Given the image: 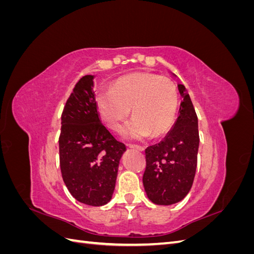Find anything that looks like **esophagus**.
<instances>
[{
  "instance_id": "esophagus-1",
  "label": "esophagus",
  "mask_w": 254,
  "mask_h": 254,
  "mask_svg": "<svg viewBox=\"0 0 254 254\" xmlns=\"http://www.w3.org/2000/svg\"><path fill=\"white\" fill-rule=\"evenodd\" d=\"M129 147H130V148H135V149H137V150H144V149H145L144 146L136 145V144H129Z\"/></svg>"
}]
</instances>
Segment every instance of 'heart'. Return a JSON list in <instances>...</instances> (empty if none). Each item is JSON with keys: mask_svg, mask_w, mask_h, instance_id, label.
I'll return each instance as SVG.
<instances>
[{"mask_svg": "<svg viewBox=\"0 0 254 254\" xmlns=\"http://www.w3.org/2000/svg\"><path fill=\"white\" fill-rule=\"evenodd\" d=\"M175 82L163 76L133 73L115 80L111 89L96 95L102 119L113 131H120L131 109L132 120L123 133L128 139L142 140L150 133L159 136L171 128L178 109Z\"/></svg>", "mask_w": 254, "mask_h": 254, "instance_id": "b5f03b06", "label": "heart"}]
</instances>
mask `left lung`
<instances>
[{"instance_id":"8db88e82","label":"left lung","mask_w":254,"mask_h":254,"mask_svg":"<svg viewBox=\"0 0 254 254\" xmlns=\"http://www.w3.org/2000/svg\"><path fill=\"white\" fill-rule=\"evenodd\" d=\"M179 117L164 140L145 149L143 184L150 200L161 205L178 202L188 195L197 167L198 119L186 87L179 83Z\"/></svg>"}]
</instances>
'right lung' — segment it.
<instances>
[{
  "instance_id": "obj_1",
  "label": "right lung",
  "mask_w": 254,
  "mask_h": 254,
  "mask_svg": "<svg viewBox=\"0 0 254 254\" xmlns=\"http://www.w3.org/2000/svg\"><path fill=\"white\" fill-rule=\"evenodd\" d=\"M93 78L92 75L82 76L64 105L59 162L63 179L76 200L101 206L112 197L126 146L99 120Z\"/></svg>"
}]
</instances>
